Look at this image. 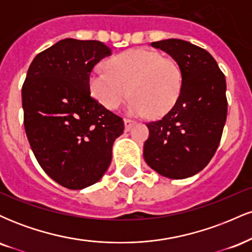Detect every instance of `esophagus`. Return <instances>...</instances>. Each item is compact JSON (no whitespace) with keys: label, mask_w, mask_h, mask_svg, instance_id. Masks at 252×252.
I'll return each mask as SVG.
<instances>
[{"label":"esophagus","mask_w":252,"mask_h":252,"mask_svg":"<svg viewBox=\"0 0 252 252\" xmlns=\"http://www.w3.org/2000/svg\"><path fill=\"white\" fill-rule=\"evenodd\" d=\"M134 121L129 120V118H124V128H126V131H129V130L134 126Z\"/></svg>","instance_id":"obj_1"}]
</instances>
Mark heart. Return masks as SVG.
Wrapping results in <instances>:
<instances>
[{"label": "heart", "mask_w": 252, "mask_h": 252, "mask_svg": "<svg viewBox=\"0 0 252 252\" xmlns=\"http://www.w3.org/2000/svg\"><path fill=\"white\" fill-rule=\"evenodd\" d=\"M94 97L116 110L129 97L128 114L161 116L174 105L181 89V71L173 59L147 48H131L92 71L89 79Z\"/></svg>", "instance_id": "obj_1"}]
</instances>
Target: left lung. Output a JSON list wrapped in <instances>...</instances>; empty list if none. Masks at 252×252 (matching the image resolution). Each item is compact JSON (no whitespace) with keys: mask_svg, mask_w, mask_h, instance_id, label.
Wrapping results in <instances>:
<instances>
[{"mask_svg":"<svg viewBox=\"0 0 252 252\" xmlns=\"http://www.w3.org/2000/svg\"><path fill=\"white\" fill-rule=\"evenodd\" d=\"M168 53L181 71V89L172 109L147 123L143 158L150 168L169 179L202 170L215 155L226 122V80L207 51L180 39L152 42Z\"/></svg>","mask_w":252,"mask_h":252,"instance_id":"1","label":"left lung"}]
</instances>
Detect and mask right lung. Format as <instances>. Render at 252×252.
Here are the masks:
<instances>
[{
  "instance_id": "obj_1",
  "label": "right lung",
  "mask_w": 252,
  "mask_h": 252,
  "mask_svg": "<svg viewBox=\"0 0 252 252\" xmlns=\"http://www.w3.org/2000/svg\"><path fill=\"white\" fill-rule=\"evenodd\" d=\"M110 54L97 40H60L34 58L22 85L31 148L46 174L66 189L99 181L123 134L122 118L90 94L92 68Z\"/></svg>"
}]
</instances>
